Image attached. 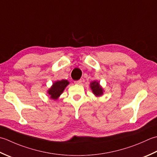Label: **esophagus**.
Listing matches in <instances>:
<instances>
[{
  "label": "esophagus",
  "mask_w": 157,
  "mask_h": 157,
  "mask_svg": "<svg viewBox=\"0 0 157 157\" xmlns=\"http://www.w3.org/2000/svg\"><path fill=\"white\" fill-rule=\"evenodd\" d=\"M82 80L81 79H80V80H78V81H75V84H77V85H81V83H82Z\"/></svg>",
  "instance_id": "1"
}]
</instances>
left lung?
Returning <instances> with one entry per match:
<instances>
[{"label":"left lung","mask_w":157,"mask_h":157,"mask_svg":"<svg viewBox=\"0 0 157 157\" xmlns=\"http://www.w3.org/2000/svg\"><path fill=\"white\" fill-rule=\"evenodd\" d=\"M91 88L93 91V93L96 95V96H100L103 94V89L100 87L99 82L94 81L91 83Z\"/></svg>","instance_id":"left-lung-1"}]
</instances>
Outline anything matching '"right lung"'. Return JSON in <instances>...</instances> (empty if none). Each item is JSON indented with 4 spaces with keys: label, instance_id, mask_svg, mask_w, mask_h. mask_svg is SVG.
I'll return each mask as SVG.
<instances>
[{
    "label": "right lung",
    "instance_id": "1",
    "mask_svg": "<svg viewBox=\"0 0 157 157\" xmlns=\"http://www.w3.org/2000/svg\"><path fill=\"white\" fill-rule=\"evenodd\" d=\"M68 84L69 82L67 80H62L54 82L52 87L48 91V94H49L51 98L53 100H57Z\"/></svg>",
    "mask_w": 157,
    "mask_h": 157
}]
</instances>
